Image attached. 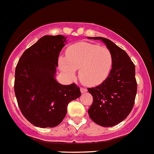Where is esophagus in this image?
Masks as SVG:
<instances>
[{
    "mask_svg": "<svg viewBox=\"0 0 154 154\" xmlns=\"http://www.w3.org/2000/svg\"><path fill=\"white\" fill-rule=\"evenodd\" d=\"M80 91H81L82 93L86 92V91H87V88H84V87H81V88H80Z\"/></svg>",
    "mask_w": 154,
    "mask_h": 154,
    "instance_id": "esophagus-1",
    "label": "esophagus"
}]
</instances>
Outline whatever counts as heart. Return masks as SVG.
<instances>
[{
	"label": "heart",
	"instance_id": "obj_1",
	"mask_svg": "<svg viewBox=\"0 0 154 154\" xmlns=\"http://www.w3.org/2000/svg\"><path fill=\"white\" fill-rule=\"evenodd\" d=\"M112 64V54L108 48L88 42L70 46L66 51V58L59 59V66L63 73L73 77L75 70H80V80L87 86L103 83L109 75Z\"/></svg>",
	"mask_w": 154,
	"mask_h": 154
}]
</instances>
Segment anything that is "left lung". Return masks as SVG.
<instances>
[{"mask_svg": "<svg viewBox=\"0 0 154 154\" xmlns=\"http://www.w3.org/2000/svg\"><path fill=\"white\" fill-rule=\"evenodd\" d=\"M101 39L111 51L113 64L109 75L97 86L88 88L93 97L92 104L88 110L90 119L103 127H112L128 116L134 106L137 92L136 69L128 54L109 39Z\"/></svg>", "mask_w": 154, "mask_h": 154, "instance_id": "obj_1", "label": "left lung"}]
</instances>
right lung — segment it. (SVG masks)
Returning a JSON list of instances; mask_svg holds the SVG:
<instances>
[{"label": "right lung", "mask_w": 154, "mask_h": 154, "mask_svg": "<svg viewBox=\"0 0 154 154\" xmlns=\"http://www.w3.org/2000/svg\"><path fill=\"white\" fill-rule=\"evenodd\" d=\"M66 38L62 35L42 37L23 53L15 68L14 90L18 105L35 127L60 125L68 103L81 95L75 83L63 86L54 79Z\"/></svg>", "instance_id": "right-lung-1"}]
</instances>
